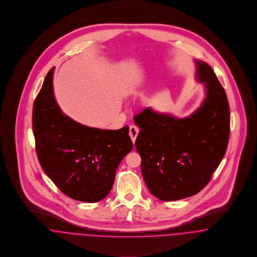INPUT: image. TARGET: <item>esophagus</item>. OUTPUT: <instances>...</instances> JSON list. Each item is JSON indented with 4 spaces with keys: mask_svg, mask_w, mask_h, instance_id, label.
I'll return each mask as SVG.
<instances>
[{
    "mask_svg": "<svg viewBox=\"0 0 257 257\" xmlns=\"http://www.w3.org/2000/svg\"><path fill=\"white\" fill-rule=\"evenodd\" d=\"M138 133H139V130H138L137 126H135L134 124H132L130 126V136H131V138H132L134 143L135 142V139H136V137L138 135Z\"/></svg>",
    "mask_w": 257,
    "mask_h": 257,
    "instance_id": "esophagus-1",
    "label": "esophagus"
}]
</instances>
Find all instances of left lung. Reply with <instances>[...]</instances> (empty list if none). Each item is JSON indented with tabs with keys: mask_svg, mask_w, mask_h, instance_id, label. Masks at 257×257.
<instances>
[{
	"mask_svg": "<svg viewBox=\"0 0 257 257\" xmlns=\"http://www.w3.org/2000/svg\"><path fill=\"white\" fill-rule=\"evenodd\" d=\"M195 63L206 96L191 115L175 118L147 107L135 117L141 130L135 147L143 179L162 201L187 198L204 189L227 149L230 112L225 91L207 63Z\"/></svg>",
	"mask_w": 257,
	"mask_h": 257,
	"instance_id": "left-lung-1",
	"label": "left lung"
}]
</instances>
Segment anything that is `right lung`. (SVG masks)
Here are the masks:
<instances>
[{
	"mask_svg": "<svg viewBox=\"0 0 257 257\" xmlns=\"http://www.w3.org/2000/svg\"><path fill=\"white\" fill-rule=\"evenodd\" d=\"M54 68L33 107V131L41 167L59 189L82 202L100 201L112 189L118 165L134 144L128 126L100 130L75 122L55 99Z\"/></svg>",
	"mask_w": 257,
	"mask_h": 257,
	"instance_id": "right-lung-1",
	"label": "right lung"
}]
</instances>
